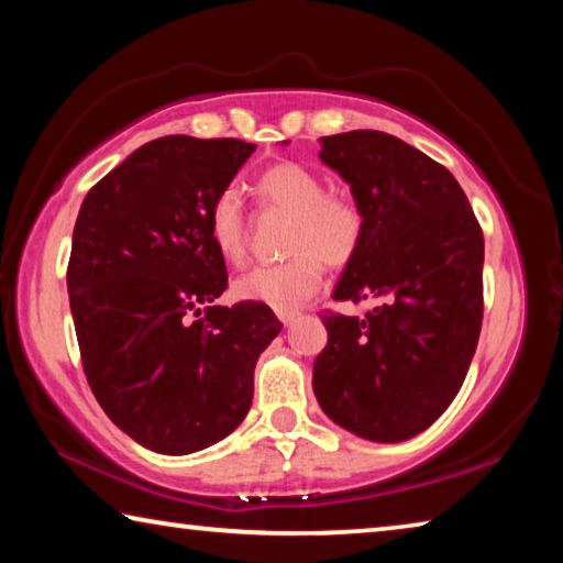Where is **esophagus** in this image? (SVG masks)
I'll list each match as a JSON object with an SVG mask.
<instances>
[{
    "label": "esophagus",
    "mask_w": 563,
    "mask_h": 563,
    "mask_svg": "<svg viewBox=\"0 0 563 563\" xmlns=\"http://www.w3.org/2000/svg\"><path fill=\"white\" fill-rule=\"evenodd\" d=\"M278 318H280V323H283V325H290L292 320L298 318V313H278Z\"/></svg>",
    "instance_id": "1"
}]
</instances>
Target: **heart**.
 <instances>
[{
	"instance_id": "heart-1",
	"label": "heart",
	"mask_w": 563,
	"mask_h": 563,
	"mask_svg": "<svg viewBox=\"0 0 563 563\" xmlns=\"http://www.w3.org/2000/svg\"><path fill=\"white\" fill-rule=\"evenodd\" d=\"M267 208L292 216L288 233L290 261L261 265L233 283V296L292 313L323 283V263L341 267L353 261L363 240V212L347 195L325 192L313 169L298 163L267 167L257 180ZM210 243L228 263H240L247 247V220L235 185L222 187L208 212Z\"/></svg>"
}]
</instances>
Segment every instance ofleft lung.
Here are the masks:
<instances>
[{
  "mask_svg": "<svg viewBox=\"0 0 563 563\" xmlns=\"http://www.w3.org/2000/svg\"><path fill=\"white\" fill-rule=\"evenodd\" d=\"M320 159L363 212L358 253L333 300H376L365 318L323 316L313 365L323 413L376 443L426 431L456 398L484 318V233L449 169L378 130L320 137Z\"/></svg>",
  "mask_w": 563,
  "mask_h": 563,
  "instance_id": "obj_1",
  "label": "left lung"
}]
</instances>
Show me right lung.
I'll return each instance as SVG.
<instances>
[{"instance_id": "add662e5", "label": "right lung", "mask_w": 563, "mask_h": 563, "mask_svg": "<svg viewBox=\"0 0 563 563\" xmlns=\"http://www.w3.org/2000/svg\"><path fill=\"white\" fill-rule=\"evenodd\" d=\"M253 153L243 140L157 137L87 192L75 222L67 292L87 383L120 431L165 456L243 423L255 363L283 328L257 302L212 306L228 271L208 212Z\"/></svg>"}]
</instances>
